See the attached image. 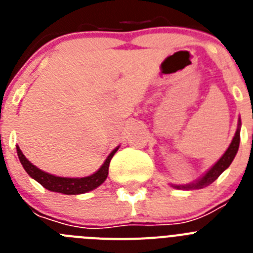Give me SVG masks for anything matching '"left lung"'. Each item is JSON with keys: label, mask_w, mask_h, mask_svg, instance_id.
<instances>
[{"label": "left lung", "mask_w": 253, "mask_h": 253, "mask_svg": "<svg viewBox=\"0 0 253 253\" xmlns=\"http://www.w3.org/2000/svg\"><path fill=\"white\" fill-rule=\"evenodd\" d=\"M240 140H241V118L238 119V126H237L236 134H234L233 139H232L231 144L227 148V151L224 152L222 157L219 158L213 166L210 167L202 177H199L198 180L194 181V182H190V184L185 185H175L171 184L172 187L178 190H195V189H203V187L209 186L211 182L216 180L219 176L222 175L223 172L231 166L232 161L236 157L237 152H238V147H240Z\"/></svg>", "instance_id": "obj_1"}]
</instances>
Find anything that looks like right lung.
<instances>
[{"instance_id": "add662e5", "label": "right lung", "mask_w": 253, "mask_h": 253, "mask_svg": "<svg viewBox=\"0 0 253 253\" xmlns=\"http://www.w3.org/2000/svg\"><path fill=\"white\" fill-rule=\"evenodd\" d=\"M118 149H119V147H116L107 156L105 162L102 163V166L95 173H92V175L86 176V177H60V176L51 175V173H48V172L42 171L37 166H34L24 156L20 147L16 146L19 160L21 162L24 169L28 172V175L31 178H34L35 181H38L42 186L45 187L49 191L66 194V195H80V194L88 193L91 190H95L96 187H99L106 180L107 173H109V165H110L111 158H113V156L116 153Z\"/></svg>"}]
</instances>
